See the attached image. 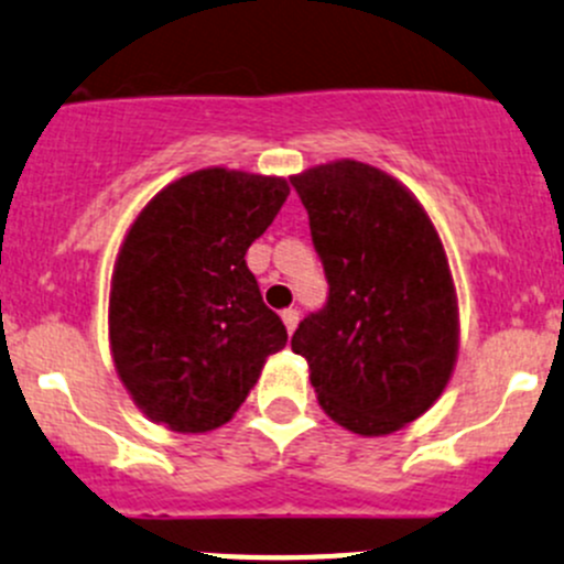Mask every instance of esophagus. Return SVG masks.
<instances>
[{
  "label": "esophagus",
  "mask_w": 564,
  "mask_h": 564,
  "mask_svg": "<svg viewBox=\"0 0 564 564\" xmlns=\"http://www.w3.org/2000/svg\"><path fill=\"white\" fill-rule=\"evenodd\" d=\"M282 323H284V328H288V334H293L295 325H299V312H295V310H284L282 312Z\"/></svg>",
  "instance_id": "esophagus-1"
}]
</instances>
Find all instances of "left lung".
<instances>
[{
    "mask_svg": "<svg viewBox=\"0 0 564 564\" xmlns=\"http://www.w3.org/2000/svg\"><path fill=\"white\" fill-rule=\"evenodd\" d=\"M310 214L328 304L295 328L330 421L382 437L440 399L458 356L443 239L417 197L380 167L336 160L290 176Z\"/></svg>",
    "mask_w": 564,
    "mask_h": 564,
    "instance_id": "obj_1",
    "label": "left lung"
}]
</instances>
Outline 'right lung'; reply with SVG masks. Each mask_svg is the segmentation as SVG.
<instances>
[{
    "label": "right lung",
    "instance_id": "1",
    "mask_svg": "<svg viewBox=\"0 0 564 564\" xmlns=\"http://www.w3.org/2000/svg\"><path fill=\"white\" fill-rule=\"evenodd\" d=\"M290 187L282 176L203 167L160 189L121 241L108 339L119 380L160 426H223L288 330L247 269Z\"/></svg>",
    "mask_w": 564,
    "mask_h": 564
}]
</instances>
